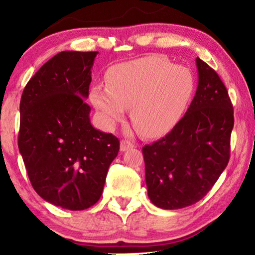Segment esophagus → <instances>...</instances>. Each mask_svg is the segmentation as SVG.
<instances>
[{
    "label": "esophagus",
    "instance_id": "obj_1",
    "mask_svg": "<svg viewBox=\"0 0 255 255\" xmlns=\"http://www.w3.org/2000/svg\"><path fill=\"white\" fill-rule=\"evenodd\" d=\"M134 147V144L131 141H129V140H122L121 141V146H120V150H121L122 152L129 150V148H133Z\"/></svg>",
    "mask_w": 255,
    "mask_h": 255
}]
</instances>
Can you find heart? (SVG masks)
Wrapping results in <instances>:
<instances>
[{
    "instance_id": "obj_1",
    "label": "heart",
    "mask_w": 255,
    "mask_h": 255,
    "mask_svg": "<svg viewBox=\"0 0 255 255\" xmlns=\"http://www.w3.org/2000/svg\"><path fill=\"white\" fill-rule=\"evenodd\" d=\"M194 91V75L187 67L152 55L111 67L107 85H95L90 98L107 126L124 121L126 107H130L134 127L154 137L180 122Z\"/></svg>"
}]
</instances>
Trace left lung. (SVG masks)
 <instances>
[{
  "label": "left lung",
  "instance_id": "left-lung-1",
  "mask_svg": "<svg viewBox=\"0 0 255 255\" xmlns=\"http://www.w3.org/2000/svg\"><path fill=\"white\" fill-rule=\"evenodd\" d=\"M198 89L171 131L142 147L145 180L152 204L177 210L201 200L230 157L234 109L223 81L197 58Z\"/></svg>",
  "mask_w": 255,
  "mask_h": 255
}]
</instances>
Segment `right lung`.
<instances>
[{
  "label": "right lung",
  "instance_id": "right-lung-1",
  "mask_svg": "<svg viewBox=\"0 0 255 255\" xmlns=\"http://www.w3.org/2000/svg\"><path fill=\"white\" fill-rule=\"evenodd\" d=\"M97 54L58 52L30 79L20 101L17 145L32 187L72 211L99 200L120 150L118 137L91 125L85 103Z\"/></svg>",
  "mask_w": 255,
  "mask_h": 255
}]
</instances>
